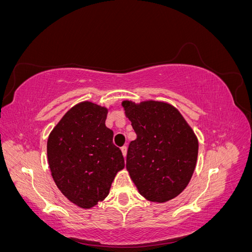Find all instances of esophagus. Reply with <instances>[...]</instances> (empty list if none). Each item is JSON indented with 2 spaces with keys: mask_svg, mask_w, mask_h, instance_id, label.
Listing matches in <instances>:
<instances>
[{
  "mask_svg": "<svg viewBox=\"0 0 252 252\" xmlns=\"http://www.w3.org/2000/svg\"><path fill=\"white\" fill-rule=\"evenodd\" d=\"M121 150H122V154H123V157L126 158V155H127V146H126V145H125V146L122 147Z\"/></svg>",
  "mask_w": 252,
  "mask_h": 252,
  "instance_id": "obj_1",
  "label": "esophagus"
}]
</instances>
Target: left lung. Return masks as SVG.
<instances>
[{
  "mask_svg": "<svg viewBox=\"0 0 252 252\" xmlns=\"http://www.w3.org/2000/svg\"><path fill=\"white\" fill-rule=\"evenodd\" d=\"M136 139L129 144L126 168L141 195L164 203L191 179L199 152L193 130L174 106L158 101H123Z\"/></svg>",
  "mask_w": 252,
  "mask_h": 252,
  "instance_id": "left-lung-1",
  "label": "left lung"
}]
</instances>
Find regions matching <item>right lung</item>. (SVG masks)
I'll return each instance as SVG.
<instances>
[{
	"mask_svg": "<svg viewBox=\"0 0 252 252\" xmlns=\"http://www.w3.org/2000/svg\"><path fill=\"white\" fill-rule=\"evenodd\" d=\"M108 109L88 101L68 110L52 129L47 158L53 181L68 200L89 209L108 195L124 158L105 125Z\"/></svg>",
	"mask_w": 252,
	"mask_h": 252,
	"instance_id": "1",
	"label": "right lung"
}]
</instances>
